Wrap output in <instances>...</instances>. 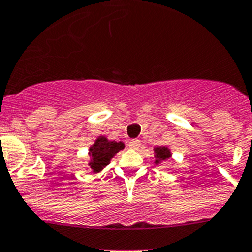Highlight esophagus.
I'll use <instances>...</instances> for the list:
<instances>
[{
    "label": "esophagus",
    "mask_w": 252,
    "mask_h": 252,
    "mask_svg": "<svg viewBox=\"0 0 252 252\" xmlns=\"http://www.w3.org/2000/svg\"><path fill=\"white\" fill-rule=\"evenodd\" d=\"M128 147L132 149H138L141 147V141L139 139H131L128 142Z\"/></svg>",
    "instance_id": "esophagus-1"
}]
</instances>
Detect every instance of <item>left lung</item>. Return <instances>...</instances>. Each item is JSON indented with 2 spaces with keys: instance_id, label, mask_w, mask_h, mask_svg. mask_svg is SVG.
Returning <instances> with one entry per match:
<instances>
[{
  "instance_id": "left-lung-1",
  "label": "left lung",
  "mask_w": 252,
  "mask_h": 252,
  "mask_svg": "<svg viewBox=\"0 0 252 252\" xmlns=\"http://www.w3.org/2000/svg\"><path fill=\"white\" fill-rule=\"evenodd\" d=\"M154 157H156V161H154V163L159 164V163H161V161H164V160H166V159L170 158L171 152H170V149L165 146L156 147V148H154Z\"/></svg>"
}]
</instances>
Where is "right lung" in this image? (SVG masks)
Returning a JSON list of instances; mask_svg holds the SVG:
<instances>
[{
    "mask_svg": "<svg viewBox=\"0 0 252 252\" xmlns=\"http://www.w3.org/2000/svg\"><path fill=\"white\" fill-rule=\"evenodd\" d=\"M124 147L125 144L123 142L109 141L104 136L98 137L93 146L89 148V156H91V161L88 164L89 168L93 170V173L101 171L110 163L111 158L119 151L124 149Z\"/></svg>",
    "mask_w": 252,
    "mask_h": 252,
    "instance_id": "1",
    "label": "right lung"
}]
</instances>
